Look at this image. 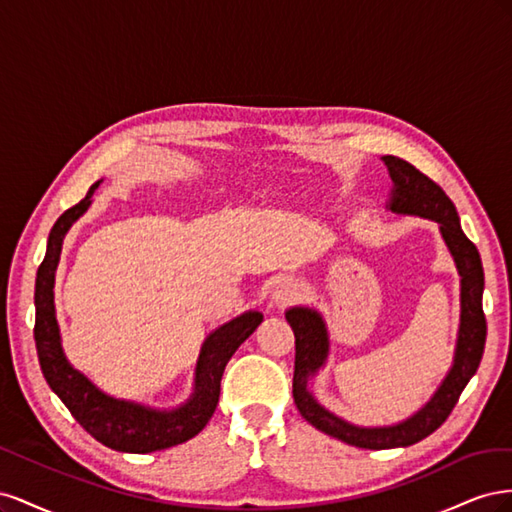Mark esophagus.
<instances>
[{"label": "esophagus", "mask_w": 512, "mask_h": 512, "mask_svg": "<svg viewBox=\"0 0 512 512\" xmlns=\"http://www.w3.org/2000/svg\"><path fill=\"white\" fill-rule=\"evenodd\" d=\"M301 297H303V288L292 280L280 282L273 290V303L277 307H288L292 303H297Z\"/></svg>", "instance_id": "esophagus-1"}]
</instances>
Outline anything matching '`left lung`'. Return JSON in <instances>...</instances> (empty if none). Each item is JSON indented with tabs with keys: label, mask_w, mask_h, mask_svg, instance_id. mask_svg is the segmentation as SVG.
<instances>
[{
	"label": "left lung",
	"mask_w": 512,
	"mask_h": 512,
	"mask_svg": "<svg viewBox=\"0 0 512 512\" xmlns=\"http://www.w3.org/2000/svg\"><path fill=\"white\" fill-rule=\"evenodd\" d=\"M382 160L393 179L389 209L393 213L418 215V218L438 222L446 247L451 250L461 275V322L455 361L451 371L442 380L440 389L433 393V397L421 410L397 425H352L320 406L307 389V382L318 374V369L329 356L327 324L312 307H290L286 312V320L294 331L292 397L301 416L316 429L329 433V436L352 446L369 448V451L410 446L436 431L446 421L448 414L453 412L461 391L466 389V384L476 374L487 339V322L483 312V262H480L476 245L463 235L453 200L446 196L436 181H431L410 162L397 156H384Z\"/></svg>",
	"instance_id": "1"
}]
</instances>
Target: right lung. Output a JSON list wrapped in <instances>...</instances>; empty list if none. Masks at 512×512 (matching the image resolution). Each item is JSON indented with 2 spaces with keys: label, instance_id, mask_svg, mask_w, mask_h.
I'll return each instance as SVG.
<instances>
[{
  "label": "right lung",
  "instance_id": "obj_1",
  "mask_svg": "<svg viewBox=\"0 0 512 512\" xmlns=\"http://www.w3.org/2000/svg\"><path fill=\"white\" fill-rule=\"evenodd\" d=\"M100 181L91 185L79 205L59 215L51 228L46 256L36 275V327L34 339L42 374L53 393L64 401L79 425L104 446L121 453H153L194 438L209 423L220 401V382L224 367L235 350L250 337L262 322L260 312H245L224 327L215 329L203 344L196 363L194 393L175 410H153L134 401L115 399L102 393L98 386L76 371L64 350L55 318L53 286L55 269L70 226L89 209Z\"/></svg>",
  "mask_w": 512,
  "mask_h": 512
}]
</instances>
